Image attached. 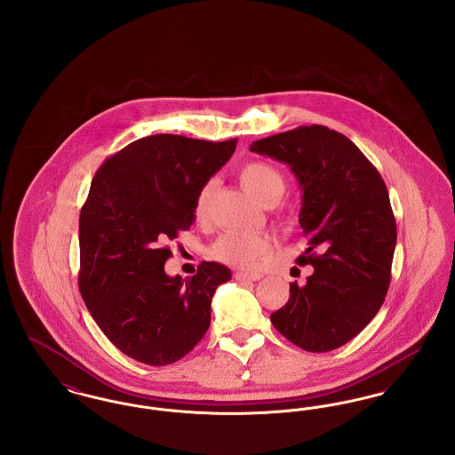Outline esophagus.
<instances>
[{
  "mask_svg": "<svg viewBox=\"0 0 455 455\" xmlns=\"http://www.w3.org/2000/svg\"><path fill=\"white\" fill-rule=\"evenodd\" d=\"M259 273H235V280L237 282H258L260 280Z\"/></svg>",
  "mask_w": 455,
  "mask_h": 455,
  "instance_id": "obj_1",
  "label": "esophagus"
}]
</instances>
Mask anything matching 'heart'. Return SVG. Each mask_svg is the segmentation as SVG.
Masks as SVG:
<instances>
[{
	"label": "heart",
	"instance_id": "1",
	"mask_svg": "<svg viewBox=\"0 0 455 455\" xmlns=\"http://www.w3.org/2000/svg\"><path fill=\"white\" fill-rule=\"evenodd\" d=\"M238 177L242 180V186L264 206L276 204L286 191L284 175L267 162L258 160V162L245 164L240 169ZM215 186H217L215 179H208L197 189L195 197L196 220L203 221L208 218ZM269 252H271V240L266 235L237 232V230L225 232L212 245L213 258L240 269H256Z\"/></svg>",
	"mask_w": 455,
	"mask_h": 455
}]
</instances>
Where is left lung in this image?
<instances>
[{
	"label": "left lung",
	"instance_id": "1",
	"mask_svg": "<svg viewBox=\"0 0 455 455\" xmlns=\"http://www.w3.org/2000/svg\"><path fill=\"white\" fill-rule=\"evenodd\" d=\"M251 152L284 162L299 179L307 249L297 264L314 267L303 286L290 283L271 323L305 351L343 347L389 290L397 228L386 182L349 138L319 124L258 140Z\"/></svg>",
	"mask_w": 455,
	"mask_h": 455
}]
</instances>
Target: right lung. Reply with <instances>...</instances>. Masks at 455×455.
Here are the masks:
<instances>
[{
  "instance_id": "obj_1",
  "label": "right lung",
  "mask_w": 455,
  "mask_h": 455,
  "mask_svg": "<svg viewBox=\"0 0 455 455\" xmlns=\"http://www.w3.org/2000/svg\"><path fill=\"white\" fill-rule=\"evenodd\" d=\"M221 143L179 134L136 140L100 165L80 213L78 286L90 315L124 355L162 367L206 334L227 266L203 260L195 276L165 275L167 242L189 230L195 197L232 156Z\"/></svg>"
}]
</instances>
